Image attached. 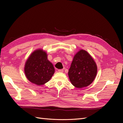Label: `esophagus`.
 Instances as JSON below:
<instances>
[{"label":"esophagus","instance_id":"1","mask_svg":"<svg viewBox=\"0 0 123 123\" xmlns=\"http://www.w3.org/2000/svg\"><path fill=\"white\" fill-rule=\"evenodd\" d=\"M58 71L59 72L62 73V72H64V70H63V69H59V70H58Z\"/></svg>","mask_w":123,"mask_h":123}]
</instances>
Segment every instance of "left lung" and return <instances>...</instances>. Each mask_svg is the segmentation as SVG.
<instances>
[{
  "label": "left lung",
  "instance_id": "left-lung-1",
  "mask_svg": "<svg viewBox=\"0 0 123 123\" xmlns=\"http://www.w3.org/2000/svg\"><path fill=\"white\" fill-rule=\"evenodd\" d=\"M97 72V65L93 58L88 52L81 49L74 56L68 76L74 87L82 88L93 81Z\"/></svg>",
  "mask_w": 123,
  "mask_h": 123
}]
</instances>
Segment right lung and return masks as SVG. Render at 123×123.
<instances>
[{
    "instance_id": "right-lung-1",
    "label": "right lung",
    "mask_w": 123,
    "mask_h": 123,
    "mask_svg": "<svg viewBox=\"0 0 123 123\" xmlns=\"http://www.w3.org/2000/svg\"><path fill=\"white\" fill-rule=\"evenodd\" d=\"M47 57L45 51L38 49L33 51L27 59L24 71L27 79L32 83L43 85L52 77L55 69Z\"/></svg>"
}]
</instances>
